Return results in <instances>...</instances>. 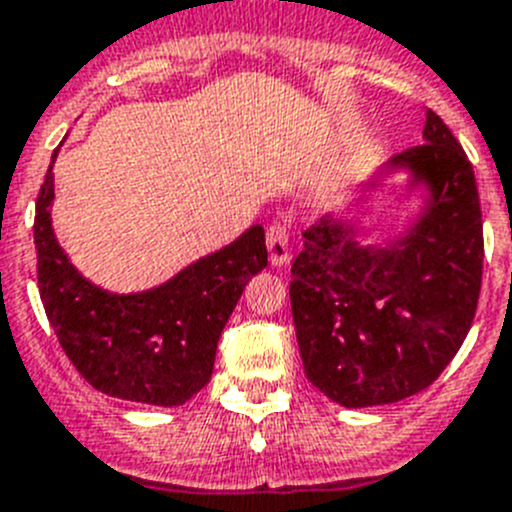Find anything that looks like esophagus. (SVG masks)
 Masks as SVG:
<instances>
[{
  "instance_id": "obj_1",
  "label": "esophagus",
  "mask_w": 512,
  "mask_h": 512,
  "mask_svg": "<svg viewBox=\"0 0 512 512\" xmlns=\"http://www.w3.org/2000/svg\"><path fill=\"white\" fill-rule=\"evenodd\" d=\"M266 246H269V259L274 266H284L289 261V226L284 221H274L266 231Z\"/></svg>"
}]
</instances>
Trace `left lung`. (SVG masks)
<instances>
[{"mask_svg": "<svg viewBox=\"0 0 512 512\" xmlns=\"http://www.w3.org/2000/svg\"><path fill=\"white\" fill-rule=\"evenodd\" d=\"M425 143L379 173L410 170L420 216L384 243L326 216L291 266V314L309 382L342 407L392 405L430 387L470 332L483 281V213L465 150L427 110ZM369 180L364 191L379 188Z\"/></svg>", "mask_w": 512, "mask_h": 512, "instance_id": "1", "label": "left lung"}]
</instances>
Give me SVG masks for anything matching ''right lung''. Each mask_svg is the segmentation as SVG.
Returning <instances> with one entry per match:
<instances>
[{"mask_svg": "<svg viewBox=\"0 0 512 512\" xmlns=\"http://www.w3.org/2000/svg\"><path fill=\"white\" fill-rule=\"evenodd\" d=\"M57 153L37 196L34 248L42 304L60 347L97 392L183 405L211 379L218 339L243 286L269 264L264 226L256 223L155 289L113 294L87 281L55 238Z\"/></svg>", "mask_w": 512, "mask_h": 512, "instance_id": "1", "label": "right lung"}]
</instances>
